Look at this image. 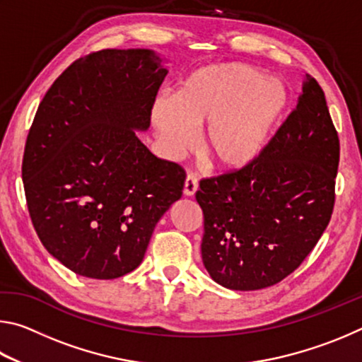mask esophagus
Wrapping results in <instances>:
<instances>
[{"mask_svg": "<svg viewBox=\"0 0 362 362\" xmlns=\"http://www.w3.org/2000/svg\"><path fill=\"white\" fill-rule=\"evenodd\" d=\"M196 192H198V180L193 175H187L185 185H183V194L193 196Z\"/></svg>", "mask_w": 362, "mask_h": 362, "instance_id": "34e87169", "label": "esophagus"}]
</instances>
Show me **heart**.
<instances>
[{"label":"heart","mask_w":362,"mask_h":362,"mask_svg":"<svg viewBox=\"0 0 362 362\" xmlns=\"http://www.w3.org/2000/svg\"><path fill=\"white\" fill-rule=\"evenodd\" d=\"M286 105L284 86L255 66L211 64L189 71L174 97H158L150 118L168 156L192 150L206 127L203 151L212 166L240 170L265 148Z\"/></svg>","instance_id":"heart-1"}]
</instances>
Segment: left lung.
<instances>
[{
	"instance_id": "obj_1",
	"label": "left lung",
	"mask_w": 362,
	"mask_h": 362,
	"mask_svg": "<svg viewBox=\"0 0 362 362\" xmlns=\"http://www.w3.org/2000/svg\"><path fill=\"white\" fill-rule=\"evenodd\" d=\"M340 144L321 86L306 75L297 108L249 166L199 182L201 257L217 284L259 291L305 260L334 209Z\"/></svg>"
}]
</instances>
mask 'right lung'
Masks as SVG:
<instances>
[{
    "mask_svg": "<svg viewBox=\"0 0 362 362\" xmlns=\"http://www.w3.org/2000/svg\"><path fill=\"white\" fill-rule=\"evenodd\" d=\"M153 49H103L73 62L35 115L22 163L42 246L79 276L115 279L144 260L185 173L137 132L168 75Z\"/></svg>",
    "mask_w": 362,
    "mask_h": 362,
    "instance_id": "add662e5",
    "label": "right lung"
}]
</instances>
